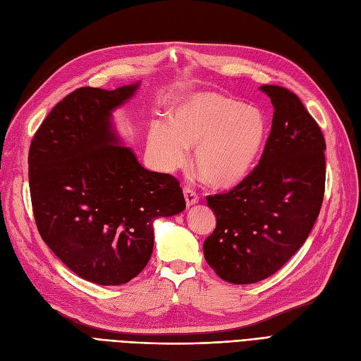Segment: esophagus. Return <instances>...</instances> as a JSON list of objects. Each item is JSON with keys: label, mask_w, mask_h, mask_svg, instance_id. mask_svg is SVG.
Segmentation results:
<instances>
[{"label": "esophagus", "mask_w": 361, "mask_h": 361, "mask_svg": "<svg viewBox=\"0 0 361 361\" xmlns=\"http://www.w3.org/2000/svg\"><path fill=\"white\" fill-rule=\"evenodd\" d=\"M183 197H185V202L186 206H194L195 203H198V195L195 194V191H192L191 188H185L183 190Z\"/></svg>", "instance_id": "esophagus-1"}]
</instances>
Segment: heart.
Listing matches in <instances>:
<instances>
[{"mask_svg": "<svg viewBox=\"0 0 361 361\" xmlns=\"http://www.w3.org/2000/svg\"><path fill=\"white\" fill-rule=\"evenodd\" d=\"M169 126L154 122L147 151L159 170L173 173L188 161L195 146L194 166L204 182L228 188L250 175L264 152L269 118L261 109L234 97L195 92L169 110Z\"/></svg>", "mask_w": 361, "mask_h": 361, "instance_id": "heart-1", "label": "heart"}]
</instances>
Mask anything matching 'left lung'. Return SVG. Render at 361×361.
I'll return each mask as SVG.
<instances>
[{"label":"left lung","instance_id":"8db88e82","mask_svg":"<svg viewBox=\"0 0 361 361\" xmlns=\"http://www.w3.org/2000/svg\"><path fill=\"white\" fill-rule=\"evenodd\" d=\"M273 121L259 163L239 185L209 195L216 216L203 243L207 264L226 282L255 283L299 251L318 218L326 183V142L299 97L261 86Z\"/></svg>","mask_w":361,"mask_h":361}]
</instances>
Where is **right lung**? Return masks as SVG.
Here are the masks:
<instances>
[{"label": "right lung", "instance_id": "right-lung-1", "mask_svg": "<svg viewBox=\"0 0 361 361\" xmlns=\"http://www.w3.org/2000/svg\"><path fill=\"white\" fill-rule=\"evenodd\" d=\"M140 82L114 91L79 88L59 102L31 142L30 190L37 228L82 279L122 285L154 250V221L186 207L179 182L146 170L114 126Z\"/></svg>", "mask_w": 361, "mask_h": 361}]
</instances>
